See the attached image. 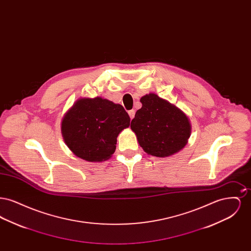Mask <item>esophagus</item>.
<instances>
[{
  "mask_svg": "<svg viewBox=\"0 0 251 251\" xmlns=\"http://www.w3.org/2000/svg\"><path fill=\"white\" fill-rule=\"evenodd\" d=\"M128 114H129V117H130V119L132 120V119L134 118V115H135V111H134V110H130V111L128 112Z\"/></svg>",
  "mask_w": 251,
  "mask_h": 251,
  "instance_id": "34e87169",
  "label": "esophagus"
}]
</instances>
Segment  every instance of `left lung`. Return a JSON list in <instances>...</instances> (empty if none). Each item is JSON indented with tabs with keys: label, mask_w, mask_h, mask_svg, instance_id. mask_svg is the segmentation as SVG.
<instances>
[{
	"label": "left lung",
	"mask_w": 251,
	"mask_h": 251,
	"mask_svg": "<svg viewBox=\"0 0 251 251\" xmlns=\"http://www.w3.org/2000/svg\"><path fill=\"white\" fill-rule=\"evenodd\" d=\"M142 107L131 120V129L149 155L168 157L181 151L191 135V123L179 108L155 93L140 99Z\"/></svg>",
	"instance_id": "8db88e82"
}]
</instances>
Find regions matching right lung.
Wrapping results in <instances>:
<instances>
[{"label": "right lung", "instance_id": "right-lung-1", "mask_svg": "<svg viewBox=\"0 0 251 251\" xmlns=\"http://www.w3.org/2000/svg\"><path fill=\"white\" fill-rule=\"evenodd\" d=\"M130 121L120 104L101 97L80 98L65 114L61 132L74 155L87 162H102L115 152L117 138Z\"/></svg>", "mask_w": 251, "mask_h": 251}]
</instances>
